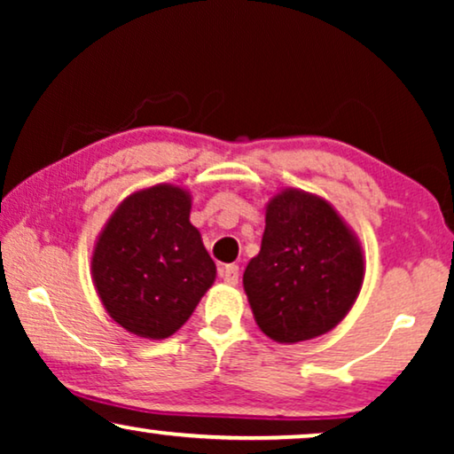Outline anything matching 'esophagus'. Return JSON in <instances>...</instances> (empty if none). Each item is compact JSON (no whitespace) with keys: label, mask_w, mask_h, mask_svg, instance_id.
<instances>
[{"label":"esophagus","mask_w":454,"mask_h":454,"mask_svg":"<svg viewBox=\"0 0 454 454\" xmlns=\"http://www.w3.org/2000/svg\"><path fill=\"white\" fill-rule=\"evenodd\" d=\"M219 275L225 283L235 285L239 281V266L238 264H225L219 269Z\"/></svg>","instance_id":"34e87169"}]
</instances>
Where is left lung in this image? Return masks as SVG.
I'll use <instances>...</instances> for the list:
<instances>
[{"instance_id": "8db88e82", "label": "left lung", "mask_w": 454, "mask_h": 454, "mask_svg": "<svg viewBox=\"0 0 454 454\" xmlns=\"http://www.w3.org/2000/svg\"><path fill=\"white\" fill-rule=\"evenodd\" d=\"M362 281V247L331 204L300 190L272 198L262 246L244 272L264 334L297 343L328 333L351 309Z\"/></svg>"}]
</instances>
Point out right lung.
Masks as SVG:
<instances>
[{
  "mask_svg": "<svg viewBox=\"0 0 454 454\" xmlns=\"http://www.w3.org/2000/svg\"><path fill=\"white\" fill-rule=\"evenodd\" d=\"M190 196L154 185L121 202L98 235L92 277L117 325L167 339L190 318L213 285L216 266L190 223Z\"/></svg>",
  "mask_w": 454,
  "mask_h": 454,
  "instance_id": "right-lung-1",
  "label": "right lung"
}]
</instances>
